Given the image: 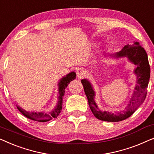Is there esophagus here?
I'll list each match as a JSON object with an SVG mask.
<instances>
[{
  "mask_svg": "<svg viewBox=\"0 0 154 154\" xmlns=\"http://www.w3.org/2000/svg\"><path fill=\"white\" fill-rule=\"evenodd\" d=\"M76 75L77 78H79V79H83V78L85 75V72L83 69H77L76 71Z\"/></svg>",
  "mask_w": 154,
  "mask_h": 154,
  "instance_id": "1",
  "label": "esophagus"
}]
</instances>
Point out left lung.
Returning <instances> with one entry per match:
<instances>
[{
    "label": "left lung",
    "instance_id": "8db88e82",
    "mask_svg": "<svg viewBox=\"0 0 154 154\" xmlns=\"http://www.w3.org/2000/svg\"><path fill=\"white\" fill-rule=\"evenodd\" d=\"M114 57H127L130 61L137 66V68L134 69V73L137 76L135 90L125 110L115 113L100 111L94 100V92L91 84L86 79H83L81 81L92 113L99 120L108 122L123 121L133 114L146 98L147 87L150 79V66L148 56L145 50L138 42H135L132 45L129 44L126 45L121 51L116 53Z\"/></svg>",
    "mask_w": 154,
    "mask_h": 154
}]
</instances>
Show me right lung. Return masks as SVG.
<instances>
[{
  "mask_svg": "<svg viewBox=\"0 0 154 154\" xmlns=\"http://www.w3.org/2000/svg\"><path fill=\"white\" fill-rule=\"evenodd\" d=\"M76 77V74L74 72H71L66 75V76L62 78L59 82V93H60V96H59V101L57 106L54 111L52 112H50L49 113H45V112H28V111H25L24 109L21 108L20 106H17L19 111L22 113L24 116L28 118L29 119L33 120L35 121L39 122H46L52 120L53 118H57L58 115L60 114L61 110H62V97L64 94V90L65 88L67 87V85L70 83V82L73 80H74Z\"/></svg>",
  "mask_w": 154,
  "mask_h": 154,
  "instance_id": "right-lung-1",
  "label": "right lung"
}]
</instances>
